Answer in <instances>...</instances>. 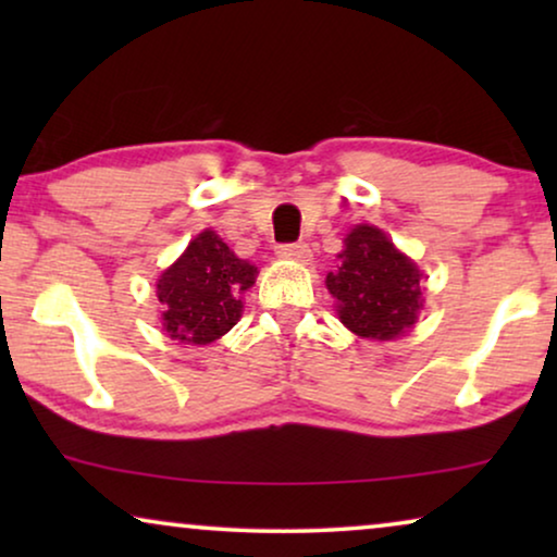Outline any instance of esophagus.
I'll use <instances>...</instances> for the list:
<instances>
[{"label":"esophagus","mask_w":557,"mask_h":557,"mask_svg":"<svg viewBox=\"0 0 557 557\" xmlns=\"http://www.w3.org/2000/svg\"><path fill=\"white\" fill-rule=\"evenodd\" d=\"M276 253L281 258H288V261H296V263L311 261V248L307 246V243H284V246H278Z\"/></svg>","instance_id":"obj_1"}]
</instances>
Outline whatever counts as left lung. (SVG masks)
Listing matches in <instances>:
<instances>
[{
  "instance_id": "8db88e82",
  "label": "left lung",
  "mask_w": 557,
  "mask_h": 557,
  "mask_svg": "<svg viewBox=\"0 0 557 557\" xmlns=\"http://www.w3.org/2000/svg\"><path fill=\"white\" fill-rule=\"evenodd\" d=\"M339 271L326 273L339 322L364 339H395L423 309L418 265L375 225H355L339 253Z\"/></svg>"
}]
</instances>
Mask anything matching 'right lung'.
Returning <instances> with one entry per match:
<instances>
[{
  "label": "right lung",
  "mask_w": 557,
  "mask_h": 557,
  "mask_svg": "<svg viewBox=\"0 0 557 557\" xmlns=\"http://www.w3.org/2000/svg\"><path fill=\"white\" fill-rule=\"evenodd\" d=\"M256 276V265L235 256L215 231H202L157 281L166 334L187 345L220 339L238 324L240 296Z\"/></svg>",
  "instance_id": "obj_1"
}]
</instances>
